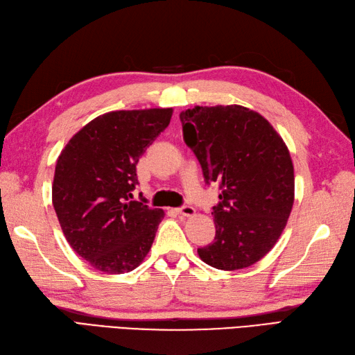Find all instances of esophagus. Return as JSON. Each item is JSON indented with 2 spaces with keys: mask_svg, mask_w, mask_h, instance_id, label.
I'll return each mask as SVG.
<instances>
[{
  "mask_svg": "<svg viewBox=\"0 0 355 355\" xmlns=\"http://www.w3.org/2000/svg\"><path fill=\"white\" fill-rule=\"evenodd\" d=\"M177 213L181 216H193L195 215V209L192 205H183V207L177 209Z\"/></svg>",
  "mask_w": 355,
  "mask_h": 355,
  "instance_id": "esophagus-1",
  "label": "esophagus"
}]
</instances>
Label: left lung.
I'll list each match as a JSON object with an SVG mask.
<instances>
[{
	"label": "left lung",
	"mask_w": 355,
	"mask_h": 355,
	"mask_svg": "<svg viewBox=\"0 0 355 355\" xmlns=\"http://www.w3.org/2000/svg\"><path fill=\"white\" fill-rule=\"evenodd\" d=\"M180 119L205 183L216 181L222 191L211 211L215 241L198 255L222 270L248 268L274 248L291 216V153L268 119L243 105H195Z\"/></svg>",
	"instance_id": "obj_1"
}]
</instances>
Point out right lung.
<instances>
[{
    "label": "right lung",
    "mask_w": 355,
    "mask_h": 355,
    "mask_svg": "<svg viewBox=\"0 0 355 355\" xmlns=\"http://www.w3.org/2000/svg\"><path fill=\"white\" fill-rule=\"evenodd\" d=\"M172 109L116 110L73 135L57 159L53 205L71 248L105 274L136 269L164 218L135 201L136 164L169 125Z\"/></svg>",
    "instance_id": "right-lung-1"
}]
</instances>
